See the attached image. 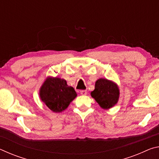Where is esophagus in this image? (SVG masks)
I'll return each mask as SVG.
<instances>
[{"mask_svg": "<svg viewBox=\"0 0 159 159\" xmlns=\"http://www.w3.org/2000/svg\"><path fill=\"white\" fill-rule=\"evenodd\" d=\"M80 93L82 95H86V94H87V91H86V90H80Z\"/></svg>", "mask_w": 159, "mask_h": 159, "instance_id": "esophagus-1", "label": "esophagus"}]
</instances>
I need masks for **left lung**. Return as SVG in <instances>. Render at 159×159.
<instances>
[{"instance_id": "1", "label": "left lung", "mask_w": 159, "mask_h": 159, "mask_svg": "<svg viewBox=\"0 0 159 159\" xmlns=\"http://www.w3.org/2000/svg\"><path fill=\"white\" fill-rule=\"evenodd\" d=\"M90 95L101 108L109 109L118 103L120 90L114 81L101 78L96 80L95 90L90 93Z\"/></svg>"}]
</instances>
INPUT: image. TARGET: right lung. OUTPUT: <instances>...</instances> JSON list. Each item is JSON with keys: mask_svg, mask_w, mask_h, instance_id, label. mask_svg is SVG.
<instances>
[{"mask_svg": "<svg viewBox=\"0 0 159 159\" xmlns=\"http://www.w3.org/2000/svg\"><path fill=\"white\" fill-rule=\"evenodd\" d=\"M39 96L51 111L60 113L67 109L77 93L73 87L67 85L66 80L48 76L40 88Z\"/></svg>", "mask_w": 159, "mask_h": 159, "instance_id": "obj_1", "label": "right lung"}]
</instances>
